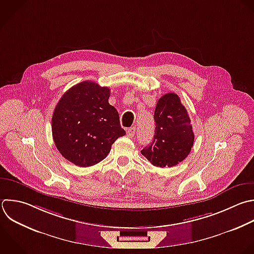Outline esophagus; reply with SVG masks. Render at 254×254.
I'll return each instance as SVG.
<instances>
[{"instance_id": "1", "label": "esophagus", "mask_w": 254, "mask_h": 254, "mask_svg": "<svg viewBox=\"0 0 254 254\" xmlns=\"http://www.w3.org/2000/svg\"><path fill=\"white\" fill-rule=\"evenodd\" d=\"M135 133H136V128L135 127H131V128L127 129V136L128 137H130V138L134 137Z\"/></svg>"}]
</instances>
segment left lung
Listing matches in <instances>:
<instances>
[{"label": "left lung", "mask_w": 254, "mask_h": 254, "mask_svg": "<svg viewBox=\"0 0 254 254\" xmlns=\"http://www.w3.org/2000/svg\"><path fill=\"white\" fill-rule=\"evenodd\" d=\"M155 135L142 155L156 167H174L190 154L194 140L188 111L176 93H167L154 112Z\"/></svg>", "instance_id": "8db88e82"}]
</instances>
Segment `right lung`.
<instances>
[{"label": "right lung", "mask_w": 254, "mask_h": 254, "mask_svg": "<svg viewBox=\"0 0 254 254\" xmlns=\"http://www.w3.org/2000/svg\"><path fill=\"white\" fill-rule=\"evenodd\" d=\"M110 89L92 81L69 88L58 102L52 119L60 153L78 167H90L109 154L112 144L126 134L119 114L109 104Z\"/></svg>", "instance_id": "add662e5"}]
</instances>
